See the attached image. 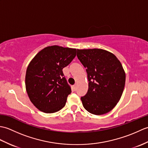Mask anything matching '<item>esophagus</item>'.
Returning <instances> with one entry per match:
<instances>
[{"label": "esophagus", "instance_id": "1", "mask_svg": "<svg viewBox=\"0 0 148 148\" xmlns=\"http://www.w3.org/2000/svg\"><path fill=\"white\" fill-rule=\"evenodd\" d=\"M77 84L76 83V84H75L74 85V89L75 90H76L77 89Z\"/></svg>", "mask_w": 148, "mask_h": 148}]
</instances>
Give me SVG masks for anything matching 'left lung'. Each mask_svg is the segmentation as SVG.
Returning <instances> with one entry per match:
<instances>
[{"label":"left lung","instance_id":"obj_1","mask_svg":"<svg viewBox=\"0 0 148 148\" xmlns=\"http://www.w3.org/2000/svg\"><path fill=\"white\" fill-rule=\"evenodd\" d=\"M77 56L86 69L88 90L81 98L86 111L95 115L111 111L119 101L125 84V72L120 61L102 49L77 50Z\"/></svg>","mask_w":148,"mask_h":148}]
</instances>
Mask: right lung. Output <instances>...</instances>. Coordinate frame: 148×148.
<instances>
[{
    "label": "right lung",
    "mask_w": 148,
    "mask_h": 148,
    "mask_svg": "<svg viewBox=\"0 0 148 148\" xmlns=\"http://www.w3.org/2000/svg\"><path fill=\"white\" fill-rule=\"evenodd\" d=\"M77 49L57 45L46 47L29 63L25 75V88L29 99L39 111L56 112L67 102L71 89L62 69L76 55Z\"/></svg>",
    "instance_id": "right-lung-1"
}]
</instances>
